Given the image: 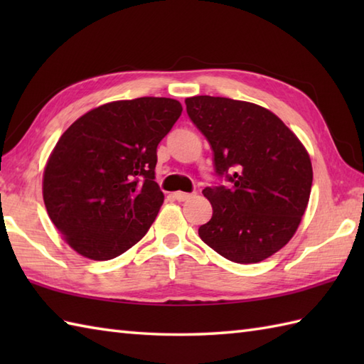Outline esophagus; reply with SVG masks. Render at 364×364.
<instances>
[{
  "label": "esophagus",
  "mask_w": 364,
  "mask_h": 364,
  "mask_svg": "<svg viewBox=\"0 0 364 364\" xmlns=\"http://www.w3.org/2000/svg\"><path fill=\"white\" fill-rule=\"evenodd\" d=\"M194 194H188V192H175L173 197L178 200V202H186V200L192 198Z\"/></svg>",
  "instance_id": "34e87169"
}]
</instances>
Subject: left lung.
I'll return each instance as SVG.
<instances>
[{
  "label": "left lung",
  "mask_w": 364,
  "mask_h": 364,
  "mask_svg": "<svg viewBox=\"0 0 364 364\" xmlns=\"http://www.w3.org/2000/svg\"><path fill=\"white\" fill-rule=\"evenodd\" d=\"M184 103L211 145L215 175L230 181L203 189L213 218L198 236L239 264L272 257L297 231L310 200L313 167L305 146L258 105L210 95Z\"/></svg>",
  "instance_id": "obj_1"
}]
</instances>
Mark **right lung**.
<instances>
[{
	"label": "right lung",
	"mask_w": 364,
	"mask_h": 364,
	"mask_svg": "<svg viewBox=\"0 0 364 364\" xmlns=\"http://www.w3.org/2000/svg\"><path fill=\"white\" fill-rule=\"evenodd\" d=\"M181 111L172 98L120 100L60 136L43 172V202L75 252L106 261L145 236L164 202L154 181L158 144Z\"/></svg>",
	"instance_id": "right-lung-1"
}]
</instances>
